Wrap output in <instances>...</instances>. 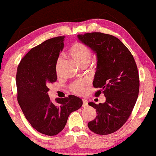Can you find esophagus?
<instances>
[{"instance_id":"1","label":"esophagus","mask_w":156,"mask_h":156,"mask_svg":"<svg viewBox=\"0 0 156 156\" xmlns=\"http://www.w3.org/2000/svg\"><path fill=\"white\" fill-rule=\"evenodd\" d=\"M83 102V107H86L88 106V101L86 100H82Z\"/></svg>"}]
</instances>
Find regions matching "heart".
I'll list each match as a JSON object with an SVG mask.
<instances>
[{"mask_svg": "<svg viewBox=\"0 0 156 156\" xmlns=\"http://www.w3.org/2000/svg\"><path fill=\"white\" fill-rule=\"evenodd\" d=\"M69 55L75 63L80 67L87 66L91 58V53L90 49L85 45L80 42H76L73 44L69 50ZM61 65V58H58L56 63V72L59 73ZM86 82L84 81H77L73 83L70 86V90L74 93L81 95L85 91Z\"/></svg>", "mask_w": 156, "mask_h": 156, "instance_id": "b5f03b06", "label": "heart"}]
</instances>
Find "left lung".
<instances>
[{
    "label": "left lung",
    "mask_w": 156,
    "mask_h": 156,
    "mask_svg": "<svg viewBox=\"0 0 156 156\" xmlns=\"http://www.w3.org/2000/svg\"><path fill=\"white\" fill-rule=\"evenodd\" d=\"M78 40L96 55L97 66L93 85L100 88L105 102L88 105L97 116L88 123L98 135H109L121 128L129 118L138 98L140 80L133 55L123 43L113 35L102 33L78 35Z\"/></svg>",
    "instance_id": "obj_1"
}]
</instances>
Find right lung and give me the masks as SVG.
I'll use <instances>...</instances> for the list:
<instances>
[{
  "label": "right lung",
  "instance_id": "1",
  "mask_svg": "<svg viewBox=\"0 0 156 156\" xmlns=\"http://www.w3.org/2000/svg\"><path fill=\"white\" fill-rule=\"evenodd\" d=\"M64 37L47 40L31 49L21 59L16 76L17 100L26 119L40 133L54 136L63 130L72 112L82 106L75 95L56 98L48 94L49 83L57 80L56 63Z\"/></svg>",
  "mask_w": 156,
  "mask_h": 156
}]
</instances>
